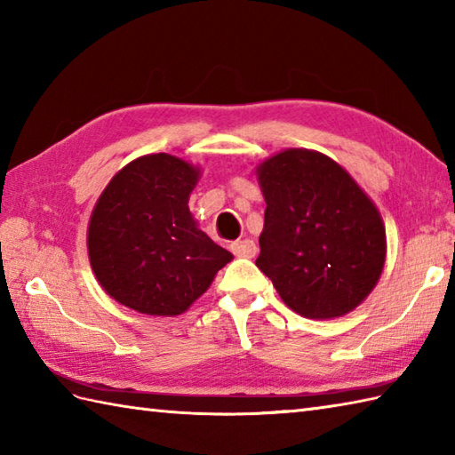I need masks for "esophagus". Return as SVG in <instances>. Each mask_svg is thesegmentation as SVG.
Segmentation results:
<instances>
[{
  "instance_id": "34e87169",
  "label": "esophagus",
  "mask_w": 455,
  "mask_h": 455,
  "mask_svg": "<svg viewBox=\"0 0 455 455\" xmlns=\"http://www.w3.org/2000/svg\"><path fill=\"white\" fill-rule=\"evenodd\" d=\"M230 250H233V254L238 258H252L256 254V244L254 240H236V243L230 244Z\"/></svg>"
}]
</instances>
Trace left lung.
<instances>
[{
    "instance_id": "8db88e82",
    "label": "left lung",
    "mask_w": 455,
    "mask_h": 455,
    "mask_svg": "<svg viewBox=\"0 0 455 455\" xmlns=\"http://www.w3.org/2000/svg\"><path fill=\"white\" fill-rule=\"evenodd\" d=\"M266 199L256 266L307 318L344 316L379 282L387 238L379 211L340 164L287 148L256 168Z\"/></svg>"
}]
</instances>
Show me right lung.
Listing matches in <instances>:
<instances>
[{"instance_id":"add662e5","label":"right lung","mask_w":455,"mask_h":455,"mask_svg":"<svg viewBox=\"0 0 455 455\" xmlns=\"http://www.w3.org/2000/svg\"><path fill=\"white\" fill-rule=\"evenodd\" d=\"M199 173L172 154H148L103 189L90 217L88 254L100 285L117 303L150 316L181 315L233 259L189 212Z\"/></svg>"}]
</instances>
